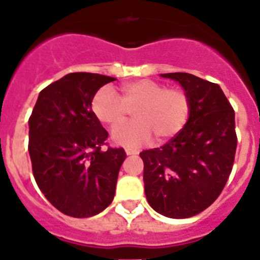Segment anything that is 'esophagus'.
Returning <instances> with one entry per match:
<instances>
[{
  "label": "esophagus",
  "mask_w": 260,
  "mask_h": 260,
  "mask_svg": "<svg viewBox=\"0 0 260 260\" xmlns=\"http://www.w3.org/2000/svg\"><path fill=\"white\" fill-rule=\"evenodd\" d=\"M125 153L128 154V156H134V154L139 153V150L134 149V148H125Z\"/></svg>",
  "instance_id": "1"
}]
</instances>
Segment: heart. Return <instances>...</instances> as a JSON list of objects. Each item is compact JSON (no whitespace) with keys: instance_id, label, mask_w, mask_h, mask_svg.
I'll return each instance as SVG.
<instances>
[{"instance_id":"obj_1","label":"heart","mask_w":260,"mask_h":260,"mask_svg":"<svg viewBox=\"0 0 260 260\" xmlns=\"http://www.w3.org/2000/svg\"><path fill=\"white\" fill-rule=\"evenodd\" d=\"M93 115L110 128L112 140L120 145L139 147L156 136L158 141L178 135L190 117V98L181 88H167L158 82L140 79L125 83L121 98L110 87H102L91 103ZM134 110L135 120L119 127Z\"/></svg>"}]
</instances>
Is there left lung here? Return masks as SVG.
Masks as SVG:
<instances>
[{
    "label": "left lung",
    "mask_w": 260,
    "mask_h": 260,
    "mask_svg": "<svg viewBox=\"0 0 260 260\" xmlns=\"http://www.w3.org/2000/svg\"><path fill=\"white\" fill-rule=\"evenodd\" d=\"M189 95L190 117L162 147L143 150L149 205L169 218H189L209 208L228 182L237 150L235 113L217 83L187 73L161 74Z\"/></svg>",
    "instance_id": "left-lung-1"
}]
</instances>
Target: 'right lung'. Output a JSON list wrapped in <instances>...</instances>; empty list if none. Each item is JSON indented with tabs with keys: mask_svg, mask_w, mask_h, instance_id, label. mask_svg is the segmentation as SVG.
Returning a JSON list of instances; mask_svg holds the SVG:
<instances>
[{
	"mask_svg": "<svg viewBox=\"0 0 260 260\" xmlns=\"http://www.w3.org/2000/svg\"><path fill=\"white\" fill-rule=\"evenodd\" d=\"M116 80L71 73L39 92L29 119V153L36 182L63 214L88 218L112 202L123 148L102 150L108 132L91 103L100 87Z\"/></svg>",
	"mask_w": 260,
	"mask_h": 260,
	"instance_id": "add662e5",
	"label": "right lung"
}]
</instances>
